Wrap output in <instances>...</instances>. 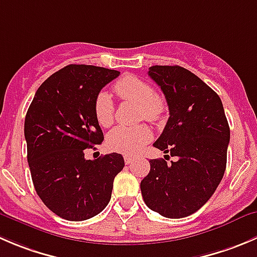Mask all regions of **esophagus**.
<instances>
[{
	"mask_svg": "<svg viewBox=\"0 0 257 257\" xmlns=\"http://www.w3.org/2000/svg\"><path fill=\"white\" fill-rule=\"evenodd\" d=\"M133 161H134L133 157H131V156H124V162H125L126 164L133 163Z\"/></svg>",
	"mask_w": 257,
	"mask_h": 257,
	"instance_id": "esophagus-1",
	"label": "esophagus"
}]
</instances>
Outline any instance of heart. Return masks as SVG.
<instances>
[{
  "label": "heart",
  "mask_w": 257,
  "mask_h": 257,
  "mask_svg": "<svg viewBox=\"0 0 257 257\" xmlns=\"http://www.w3.org/2000/svg\"><path fill=\"white\" fill-rule=\"evenodd\" d=\"M114 90L125 101L138 104L139 116L149 121H158L167 111V103L154 91L153 86L146 80L133 75L119 79ZM94 114L101 126H109L114 120V104L106 91H100L94 101ZM152 139V132L148 126H116L109 133L106 144L109 149L118 153L133 156L142 151Z\"/></svg>",
  "instance_id": "heart-1"
}]
</instances>
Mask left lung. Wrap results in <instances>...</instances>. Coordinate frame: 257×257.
<instances>
[{"label":"left lung","instance_id":"1","mask_svg":"<svg viewBox=\"0 0 257 257\" xmlns=\"http://www.w3.org/2000/svg\"><path fill=\"white\" fill-rule=\"evenodd\" d=\"M148 75L163 91L169 109L163 133L153 146L177 159L169 164L149 161L142 196L164 217H187L210 200L222 179L230 126L220 96L197 75L177 65L151 66Z\"/></svg>","mask_w":257,"mask_h":257}]
</instances>
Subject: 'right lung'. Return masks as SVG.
Returning a JSON list of instances; mask_svg holds the SVG:
<instances>
[{
    "mask_svg": "<svg viewBox=\"0 0 257 257\" xmlns=\"http://www.w3.org/2000/svg\"><path fill=\"white\" fill-rule=\"evenodd\" d=\"M119 74L71 64L47 78L30 104L25 139L32 182L42 202L61 218L88 220L110 201L123 157L110 153L90 161L84 153L103 142L94 101Z\"/></svg>",
    "mask_w": 257,
    "mask_h": 257,
    "instance_id": "right-lung-1",
    "label": "right lung"
}]
</instances>
